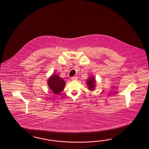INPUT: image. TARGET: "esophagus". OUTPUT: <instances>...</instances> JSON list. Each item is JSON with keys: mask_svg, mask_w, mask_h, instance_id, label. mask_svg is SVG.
<instances>
[{"mask_svg": "<svg viewBox=\"0 0 149 149\" xmlns=\"http://www.w3.org/2000/svg\"><path fill=\"white\" fill-rule=\"evenodd\" d=\"M71 79L73 80V81H75V80H77V77H72V78H71Z\"/></svg>", "mask_w": 149, "mask_h": 149, "instance_id": "obj_1", "label": "esophagus"}]
</instances>
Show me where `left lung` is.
<instances>
[{
	"label": "left lung",
	"instance_id": "1",
	"mask_svg": "<svg viewBox=\"0 0 149 149\" xmlns=\"http://www.w3.org/2000/svg\"><path fill=\"white\" fill-rule=\"evenodd\" d=\"M88 89L91 91H93L95 90V77H90L87 80L86 82Z\"/></svg>",
	"mask_w": 149,
	"mask_h": 149
}]
</instances>
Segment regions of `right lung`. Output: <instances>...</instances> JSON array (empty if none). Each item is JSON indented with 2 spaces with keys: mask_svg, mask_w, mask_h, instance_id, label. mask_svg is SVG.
Wrapping results in <instances>:
<instances>
[{
  "mask_svg": "<svg viewBox=\"0 0 149 149\" xmlns=\"http://www.w3.org/2000/svg\"><path fill=\"white\" fill-rule=\"evenodd\" d=\"M47 84L56 95H59L64 90L65 82L57 74H54L47 80Z\"/></svg>",
  "mask_w": 149,
  "mask_h": 149,
  "instance_id": "1",
  "label": "right lung"
}]
</instances>
